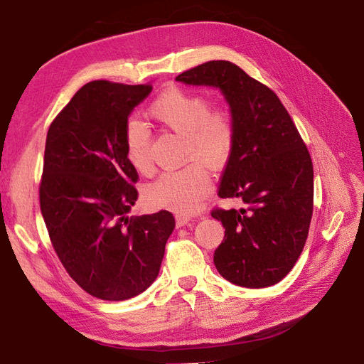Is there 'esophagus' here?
Returning <instances> with one entry per match:
<instances>
[{"mask_svg": "<svg viewBox=\"0 0 364 364\" xmlns=\"http://www.w3.org/2000/svg\"><path fill=\"white\" fill-rule=\"evenodd\" d=\"M193 220L190 217H183V215H178L176 217V226L182 228V226H190Z\"/></svg>", "mask_w": 364, "mask_h": 364, "instance_id": "obj_1", "label": "esophagus"}]
</instances>
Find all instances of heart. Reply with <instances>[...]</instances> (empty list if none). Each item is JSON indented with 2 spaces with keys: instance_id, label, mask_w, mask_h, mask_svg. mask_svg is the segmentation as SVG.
<instances>
[{
  "instance_id": "obj_1",
  "label": "heart",
  "mask_w": 364,
  "mask_h": 364,
  "mask_svg": "<svg viewBox=\"0 0 364 364\" xmlns=\"http://www.w3.org/2000/svg\"><path fill=\"white\" fill-rule=\"evenodd\" d=\"M149 114L174 134L185 136V159L191 162L174 171H165L149 185L147 200L158 208L188 215L196 213L211 193V178L203 164L220 168L228 162L235 142L232 118L222 109L211 111V103L199 94L170 87L149 107ZM126 155L139 173L150 170V132L138 121H130L126 135Z\"/></svg>"
}]
</instances>
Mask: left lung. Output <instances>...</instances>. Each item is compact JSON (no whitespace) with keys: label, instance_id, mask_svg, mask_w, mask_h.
Instances as JSON below:
<instances>
[{"label":"left lung","instance_id":"obj_1","mask_svg":"<svg viewBox=\"0 0 364 364\" xmlns=\"http://www.w3.org/2000/svg\"><path fill=\"white\" fill-rule=\"evenodd\" d=\"M176 80L220 90L235 142L218 197L245 208L214 209L225 241L214 252L218 273L246 289L279 282L302 253L313 215V164L278 95L228 60H211Z\"/></svg>","mask_w":364,"mask_h":364}]
</instances>
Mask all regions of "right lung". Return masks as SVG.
<instances>
[{
    "mask_svg": "<svg viewBox=\"0 0 364 364\" xmlns=\"http://www.w3.org/2000/svg\"><path fill=\"white\" fill-rule=\"evenodd\" d=\"M151 85L95 80L51 123L39 188L41 213L70 277L103 301H126L158 278L174 229L168 211L129 217L138 173L124 135Z\"/></svg>",
    "mask_w": 364,
    "mask_h": 364,
    "instance_id": "obj_1",
    "label": "right lung"
}]
</instances>
